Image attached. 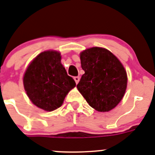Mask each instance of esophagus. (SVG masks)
Instances as JSON below:
<instances>
[{
	"instance_id": "34e87169",
	"label": "esophagus",
	"mask_w": 155,
	"mask_h": 155,
	"mask_svg": "<svg viewBox=\"0 0 155 155\" xmlns=\"http://www.w3.org/2000/svg\"><path fill=\"white\" fill-rule=\"evenodd\" d=\"M74 80H75V82H76V84H78V83L79 82V76H75Z\"/></svg>"
}]
</instances>
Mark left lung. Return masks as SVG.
Masks as SVG:
<instances>
[{"mask_svg":"<svg viewBox=\"0 0 155 155\" xmlns=\"http://www.w3.org/2000/svg\"><path fill=\"white\" fill-rule=\"evenodd\" d=\"M85 73L77 89L89 105L99 112H107L117 106L124 96L127 76L117 57L104 48L93 47L80 53Z\"/></svg>","mask_w":155,"mask_h":155,"instance_id":"8db88e82","label":"left lung"}]
</instances>
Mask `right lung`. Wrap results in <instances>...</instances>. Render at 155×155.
<instances>
[{
	"label": "right lung",
	"mask_w": 155,
	"mask_h": 155,
	"mask_svg": "<svg viewBox=\"0 0 155 155\" xmlns=\"http://www.w3.org/2000/svg\"><path fill=\"white\" fill-rule=\"evenodd\" d=\"M23 83L33 104L45 111L60 107L76 86L61 63L60 53L52 50L43 51L33 59L25 72Z\"/></svg>",
	"instance_id": "add662e5"
}]
</instances>
